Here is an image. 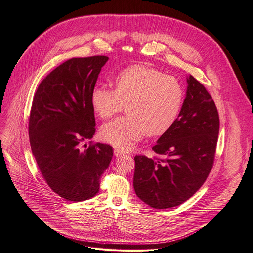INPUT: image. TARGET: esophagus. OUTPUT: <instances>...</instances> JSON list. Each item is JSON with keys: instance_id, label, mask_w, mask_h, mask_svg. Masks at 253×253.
<instances>
[{"instance_id": "esophagus-1", "label": "esophagus", "mask_w": 253, "mask_h": 253, "mask_svg": "<svg viewBox=\"0 0 253 253\" xmlns=\"http://www.w3.org/2000/svg\"><path fill=\"white\" fill-rule=\"evenodd\" d=\"M114 154H115V156H116V157H118V156H121V155L125 154V152H124V151H122V150H120V149H115V150H114Z\"/></svg>"}]
</instances>
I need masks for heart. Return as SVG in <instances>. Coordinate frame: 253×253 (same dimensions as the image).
<instances>
[{"instance_id":"obj_1","label":"heart","mask_w":253,"mask_h":253,"mask_svg":"<svg viewBox=\"0 0 253 253\" xmlns=\"http://www.w3.org/2000/svg\"><path fill=\"white\" fill-rule=\"evenodd\" d=\"M115 89L97 85L90 93V104L102 119L118 114L126 104L128 114L104 124L101 134L117 148H132L146 133L162 135L178 119L184 91L176 78L160 70L135 64L118 73Z\"/></svg>"}]
</instances>
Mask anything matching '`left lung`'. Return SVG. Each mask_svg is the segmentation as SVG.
<instances>
[{
    "label": "left lung",
    "mask_w": 253,
    "mask_h": 253,
    "mask_svg": "<svg viewBox=\"0 0 253 253\" xmlns=\"http://www.w3.org/2000/svg\"><path fill=\"white\" fill-rule=\"evenodd\" d=\"M175 124L152 150L166 160L136 155L133 186L137 197L153 209H169L191 198L212 168L219 134V115L208 90L192 75Z\"/></svg>",
    "instance_id": "left-lung-1"
}]
</instances>
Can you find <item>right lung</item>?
Wrapping results in <instances>:
<instances>
[{"mask_svg":"<svg viewBox=\"0 0 253 253\" xmlns=\"http://www.w3.org/2000/svg\"><path fill=\"white\" fill-rule=\"evenodd\" d=\"M107 61V56L69 59L41 82L33 98L29 119L33 156L53 192L69 201L97 195L114 155L105 144L80 149L96 132L90 93Z\"/></svg>","mask_w":253,"mask_h":253,"instance_id":"add662e5","label":"right lung"}]
</instances>
